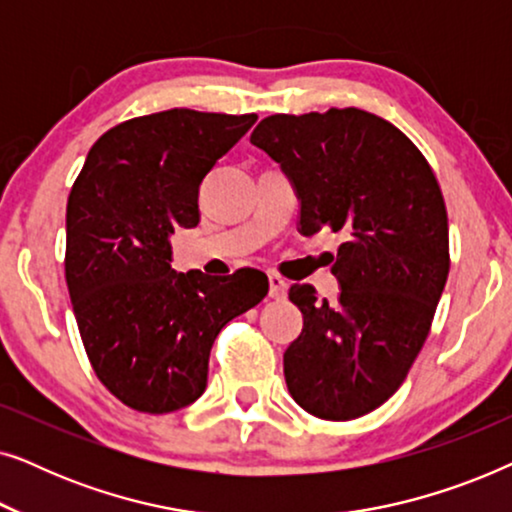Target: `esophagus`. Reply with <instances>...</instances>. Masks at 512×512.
I'll list each match as a JSON object with an SVG mask.
<instances>
[{
    "label": "esophagus",
    "instance_id": "34e87169",
    "mask_svg": "<svg viewBox=\"0 0 512 512\" xmlns=\"http://www.w3.org/2000/svg\"><path fill=\"white\" fill-rule=\"evenodd\" d=\"M268 282H270V298H275V300L286 298V291H289V284H286L284 277L270 275Z\"/></svg>",
    "mask_w": 512,
    "mask_h": 512
}]
</instances>
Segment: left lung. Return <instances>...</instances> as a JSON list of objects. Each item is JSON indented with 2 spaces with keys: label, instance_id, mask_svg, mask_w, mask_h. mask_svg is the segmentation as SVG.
I'll return each mask as SVG.
<instances>
[{
  "label": "left lung",
  "instance_id": "left-lung-1",
  "mask_svg": "<svg viewBox=\"0 0 512 512\" xmlns=\"http://www.w3.org/2000/svg\"><path fill=\"white\" fill-rule=\"evenodd\" d=\"M251 144L291 179L300 233L345 235L333 258L338 303L310 284L289 291L303 333L284 352L286 387L314 417L366 415L401 387L450 272L436 174L396 125L354 107L268 116Z\"/></svg>",
  "mask_w": 512,
  "mask_h": 512
}]
</instances>
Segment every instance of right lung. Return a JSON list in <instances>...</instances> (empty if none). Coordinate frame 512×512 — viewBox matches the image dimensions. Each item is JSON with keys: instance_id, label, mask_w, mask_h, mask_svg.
Returning <instances> with one entry per match:
<instances>
[{"instance_id": "1", "label": "right lung", "mask_w": 512, "mask_h": 512, "mask_svg": "<svg viewBox=\"0 0 512 512\" xmlns=\"http://www.w3.org/2000/svg\"><path fill=\"white\" fill-rule=\"evenodd\" d=\"M256 114L170 109L130 118L88 151L67 200L65 277L95 375L132 410L198 401L230 319L268 296V277L174 272V228L200 221L198 193Z\"/></svg>"}]
</instances>
